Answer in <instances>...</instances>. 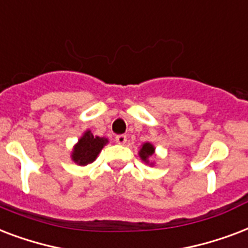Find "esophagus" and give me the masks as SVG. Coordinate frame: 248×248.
I'll return each instance as SVG.
<instances>
[{
	"label": "esophagus",
	"mask_w": 248,
	"mask_h": 248,
	"mask_svg": "<svg viewBox=\"0 0 248 248\" xmlns=\"http://www.w3.org/2000/svg\"><path fill=\"white\" fill-rule=\"evenodd\" d=\"M115 141L118 142L119 145H124V143L126 142V136L125 134H119V136L115 137Z\"/></svg>",
	"instance_id": "1"
}]
</instances>
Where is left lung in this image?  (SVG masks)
Instances as JSON below:
<instances>
[{
  "instance_id": "obj_1",
  "label": "left lung",
  "mask_w": 248,
  "mask_h": 248,
  "mask_svg": "<svg viewBox=\"0 0 248 248\" xmlns=\"http://www.w3.org/2000/svg\"><path fill=\"white\" fill-rule=\"evenodd\" d=\"M138 155H140L142 162L149 164V166H154V163L150 162V158H153L155 155V147L151 142L142 143L141 147H140V151H138Z\"/></svg>"
}]
</instances>
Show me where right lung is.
<instances>
[{
    "label": "right lung",
    "instance_id": "1",
    "mask_svg": "<svg viewBox=\"0 0 248 248\" xmlns=\"http://www.w3.org/2000/svg\"><path fill=\"white\" fill-rule=\"evenodd\" d=\"M107 143H108V140L106 137L93 136L90 130H86L80 137L78 143L74 146L72 153H71V159L78 166H88L97 159L99 153Z\"/></svg>",
    "mask_w": 248,
    "mask_h": 248
}]
</instances>
